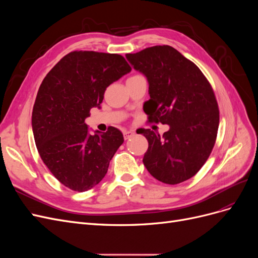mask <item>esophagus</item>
<instances>
[{"instance_id": "esophagus-1", "label": "esophagus", "mask_w": 258, "mask_h": 258, "mask_svg": "<svg viewBox=\"0 0 258 258\" xmlns=\"http://www.w3.org/2000/svg\"><path fill=\"white\" fill-rule=\"evenodd\" d=\"M134 136H135V132L132 131V130H124L123 131V138H124V140H128V139L134 137Z\"/></svg>"}]
</instances>
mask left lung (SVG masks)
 Instances as JSON below:
<instances>
[{
  "label": "left lung",
  "mask_w": 258,
  "mask_h": 258,
  "mask_svg": "<svg viewBox=\"0 0 258 258\" xmlns=\"http://www.w3.org/2000/svg\"><path fill=\"white\" fill-rule=\"evenodd\" d=\"M126 58L150 84L143 110L150 122L169 131L142 129L148 148L143 163L156 179L174 185L192 177L212 152L220 110L212 86L200 69L168 45L153 46Z\"/></svg>",
  "instance_id": "8db88e82"
}]
</instances>
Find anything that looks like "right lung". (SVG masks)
<instances>
[{
    "mask_svg": "<svg viewBox=\"0 0 258 258\" xmlns=\"http://www.w3.org/2000/svg\"><path fill=\"white\" fill-rule=\"evenodd\" d=\"M130 71L118 53L75 50L43 80L32 112L34 141L46 167L68 188L82 192L99 184L123 143L117 128L90 135L85 120L108 86Z\"/></svg>",
    "mask_w": 258,
    "mask_h": 258,
    "instance_id": "right-lung-1",
    "label": "right lung"
}]
</instances>
